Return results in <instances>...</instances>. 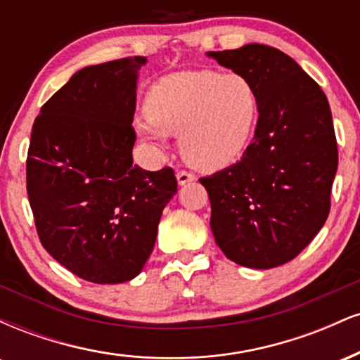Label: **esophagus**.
<instances>
[{
    "mask_svg": "<svg viewBox=\"0 0 360 360\" xmlns=\"http://www.w3.org/2000/svg\"><path fill=\"white\" fill-rule=\"evenodd\" d=\"M176 177H177V183H179L181 186L191 183V181L196 179V176H194L193 172H189V171H177Z\"/></svg>",
    "mask_w": 360,
    "mask_h": 360,
    "instance_id": "1",
    "label": "esophagus"
}]
</instances>
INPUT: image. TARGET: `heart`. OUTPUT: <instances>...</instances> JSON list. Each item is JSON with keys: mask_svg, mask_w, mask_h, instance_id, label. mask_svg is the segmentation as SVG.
I'll return each instance as SVG.
<instances>
[{"mask_svg": "<svg viewBox=\"0 0 360 360\" xmlns=\"http://www.w3.org/2000/svg\"><path fill=\"white\" fill-rule=\"evenodd\" d=\"M147 120L137 131L150 140L181 137L183 157L201 171H218L242 157L259 120V91L249 77L196 69L169 74L148 89Z\"/></svg>", "mask_w": 360, "mask_h": 360, "instance_id": "obj_1", "label": "heart"}]
</instances>
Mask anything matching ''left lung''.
<instances>
[{
  "label": "left lung",
  "mask_w": 360,
  "mask_h": 360,
  "mask_svg": "<svg viewBox=\"0 0 360 360\" xmlns=\"http://www.w3.org/2000/svg\"><path fill=\"white\" fill-rule=\"evenodd\" d=\"M208 56L249 77L260 98L254 142L242 159L200 179L212 203L214 240L240 266L278 267L328 218L338 166L328 100L291 57L269 45Z\"/></svg>",
  "instance_id": "left-lung-1"
}]
</instances>
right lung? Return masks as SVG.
Instances as JSON below:
<instances>
[{
  "mask_svg": "<svg viewBox=\"0 0 360 360\" xmlns=\"http://www.w3.org/2000/svg\"><path fill=\"white\" fill-rule=\"evenodd\" d=\"M146 57L88 65L40 108L27 155V193L44 249L96 284L134 279L154 250L177 193L171 167L134 164L131 122Z\"/></svg>",
  "mask_w": 360,
  "mask_h": 360,
  "instance_id": "add662e5",
  "label": "right lung"
}]
</instances>
